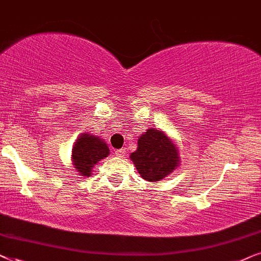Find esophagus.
Masks as SVG:
<instances>
[{
  "mask_svg": "<svg viewBox=\"0 0 261 261\" xmlns=\"http://www.w3.org/2000/svg\"><path fill=\"white\" fill-rule=\"evenodd\" d=\"M114 154H116V156H118V158H123L124 154H125V149H117L116 151H114Z\"/></svg>",
  "mask_w": 261,
  "mask_h": 261,
  "instance_id": "34e87169",
  "label": "esophagus"
}]
</instances>
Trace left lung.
Wrapping results in <instances>:
<instances>
[{
  "label": "left lung",
  "instance_id": "left-lung-1",
  "mask_svg": "<svg viewBox=\"0 0 261 261\" xmlns=\"http://www.w3.org/2000/svg\"><path fill=\"white\" fill-rule=\"evenodd\" d=\"M138 173L147 181H159L171 174L179 163L178 149L162 131L149 128L138 140L137 150L130 155Z\"/></svg>",
  "mask_w": 261,
  "mask_h": 261
}]
</instances>
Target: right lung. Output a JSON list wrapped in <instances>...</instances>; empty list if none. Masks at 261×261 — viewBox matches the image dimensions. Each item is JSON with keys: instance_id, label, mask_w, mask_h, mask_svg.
Returning <instances> with one entry per match:
<instances>
[{"instance_id": "obj_1", "label": "right lung", "mask_w": 261, "mask_h": 261, "mask_svg": "<svg viewBox=\"0 0 261 261\" xmlns=\"http://www.w3.org/2000/svg\"><path fill=\"white\" fill-rule=\"evenodd\" d=\"M110 154L109 147L99 137L89 134L80 135L72 147V161L80 174L89 176L94 165Z\"/></svg>"}]
</instances>
